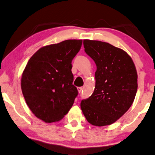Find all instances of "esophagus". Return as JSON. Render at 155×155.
Instances as JSON below:
<instances>
[{
	"instance_id": "obj_1",
	"label": "esophagus",
	"mask_w": 155,
	"mask_h": 155,
	"mask_svg": "<svg viewBox=\"0 0 155 155\" xmlns=\"http://www.w3.org/2000/svg\"><path fill=\"white\" fill-rule=\"evenodd\" d=\"M82 87H78V93H81V92H82Z\"/></svg>"
}]
</instances>
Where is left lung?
<instances>
[{"label":"left lung","instance_id":"1","mask_svg":"<svg viewBox=\"0 0 155 155\" xmlns=\"http://www.w3.org/2000/svg\"><path fill=\"white\" fill-rule=\"evenodd\" d=\"M85 52L97 65L95 88L82 100L81 109L89 123L110 125L120 118L134 102L137 74L128 54L108 43L84 40Z\"/></svg>","mask_w":155,"mask_h":155}]
</instances>
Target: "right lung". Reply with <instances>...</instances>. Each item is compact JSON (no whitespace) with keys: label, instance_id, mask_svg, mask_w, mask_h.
Instances as JSON below:
<instances>
[{"label":"right lung","instance_id":"1","mask_svg":"<svg viewBox=\"0 0 155 155\" xmlns=\"http://www.w3.org/2000/svg\"><path fill=\"white\" fill-rule=\"evenodd\" d=\"M82 40H65L44 46L27 63L21 80L26 104L38 118L51 123L61 120L78 94L73 84L72 60Z\"/></svg>","mask_w":155,"mask_h":155}]
</instances>
